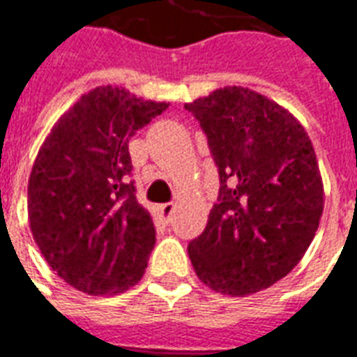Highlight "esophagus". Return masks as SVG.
Instances as JSON below:
<instances>
[{
  "label": "esophagus",
  "mask_w": 357,
  "mask_h": 357,
  "mask_svg": "<svg viewBox=\"0 0 357 357\" xmlns=\"http://www.w3.org/2000/svg\"><path fill=\"white\" fill-rule=\"evenodd\" d=\"M174 209H176V204L167 202V204H162V206H160L159 211H160V215L165 217V219H170V217H172V213H174Z\"/></svg>",
  "instance_id": "obj_1"
}]
</instances>
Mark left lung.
<instances>
[{"mask_svg": "<svg viewBox=\"0 0 357 357\" xmlns=\"http://www.w3.org/2000/svg\"><path fill=\"white\" fill-rule=\"evenodd\" d=\"M185 110L221 181L208 225L189 243L190 262L215 292H260L292 271L317 234L324 189L311 140L282 106L238 86Z\"/></svg>", "mask_w": 357, "mask_h": 357, "instance_id": "left-lung-1", "label": "left lung"}]
</instances>
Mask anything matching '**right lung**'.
I'll return each mask as SVG.
<instances>
[{
  "instance_id": "1",
  "label": "right lung",
  "mask_w": 357,
  "mask_h": 357,
  "mask_svg": "<svg viewBox=\"0 0 357 357\" xmlns=\"http://www.w3.org/2000/svg\"><path fill=\"white\" fill-rule=\"evenodd\" d=\"M167 108L97 88L59 118L35 159L27 185L35 243L80 292H123L148 268L155 227L129 179V140Z\"/></svg>"
}]
</instances>
